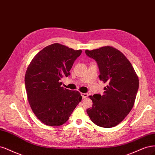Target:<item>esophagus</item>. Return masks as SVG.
Listing matches in <instances>:
<instances>
[{
    "instance_id": "obj_1",
    "label": "esophagus",
    "mask_w": 155,
    "mask_h": 155,
    "mask_svg": "<svg viewBox=\"0 0 155 155\" xmlns=\"http://www.w3.org/2000/svg\"><path fill=\"white\" fill-rule=\"evenodd\" d=\"M81 95H82V98H87V97H88V94L87 93H81Z\"/></svg>"
}]
</instances>
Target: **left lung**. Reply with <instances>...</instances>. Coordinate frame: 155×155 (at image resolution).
<instances>
[{"instance_id":"obj_1","label":"left lung","mask_w":155,"mask_h":155,"mask_svg":"<svg viewBox=\"0 0 155 155\" xmlns=\"http://www.w3.org/2000/svg\"><path fill=\"white\" fill-rule=\"evenodd\" d=\"M99 69L100 80L107 84L103 95L89 96L93 106L87 109L91 121L102 127H113L131 111L139 87L138 76L124 54L110 46L86 50Z\"/></svg>"}]
</instances>
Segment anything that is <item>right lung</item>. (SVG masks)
Instances as JSON below:
<instances>
[{
	"instance_id": "1",
	"label": "right lung",
	"mask_w": 155,
	"mask_h": 155,
	"mask_svg": "<svg viewBox=\"0 0 155 155\" xmlns=\"http://www.w3.org/2000/svg\"><path fill=\"white\" fill-rule=\"evenodd\" d=\"M81 50L58 43L44 48L28 66L25 86L28 101L35 116L49 126L66 122L82 96L77 91L61 87V78L70 75V69Z\"/></svg>"
}]
</instances>
